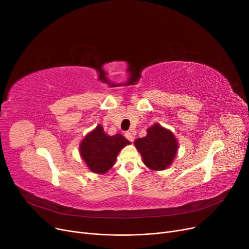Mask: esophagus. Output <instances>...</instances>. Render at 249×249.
I'll return each instance as SVG.
<instances>
[{
    "label": "esophagus",
    "mask_w": 249,
    "mask_h": 249,
    "mask_svg": "<svg viewBox=\"0 0 249 249\" xmlns=\"http://www.w3.org/2000/svg\"><path fill=\"white\" fill-rule=\"evenodd\" d=\"M125 137L129 140V141H133L134 140V136H133V134L131 133V132H129V131H127L126 133H125Z\"/></svg>",
    "instance_id": "obj_1"
}]
</instances>
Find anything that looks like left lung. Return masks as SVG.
I'll list each match as a JSON object with an SVG mask.
<instances>
[{"instance_id": "8db88e82", "label": "left lung", "mask_w": 249, "mask_h": 249, "mask_svg": "<svg viewBox=\"0 0 249 249\" xmlns=\"http://www.w3.org/2000/svg\"><path fill=\"white\" fill-rule=\"evenodd\" d=\"M134 144L141 153L143 162L153 171H161L173 162L178 151L174 134L160 124L147 129V135L137 138Z\"/></svg>"}]
</instances>
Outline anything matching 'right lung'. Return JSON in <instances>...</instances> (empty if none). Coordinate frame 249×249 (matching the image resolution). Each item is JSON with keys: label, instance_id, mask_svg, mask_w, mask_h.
Wrapping results in <instances>:
<instances>
[{"label": "right lung", "instance_id": "1", "mask_svg": "<svg viewBox=\"0 0 249 249\" xmlns=\"http://www.w3.org/2000/svg\"><path fill=\"white\" fill-rule=\"evenodd\" d=\"M129 141L121 134L109 136L104 128L98 125L81 143L80 151L83 160L91 172L105 174L113 166L117 154Z\"/></svg>", "mask_w": 249, "mask_h": 249}]
</instances>
